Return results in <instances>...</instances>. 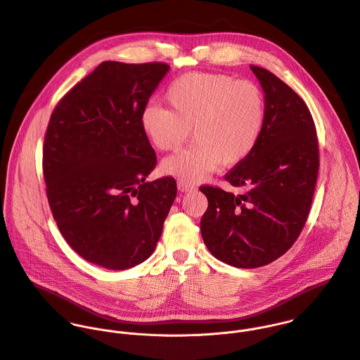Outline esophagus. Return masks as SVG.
<instances>
[{
  "mask_svg": "<svg viewBox=\"0 0 360 360\" xmlns=\"http://www.w3.org/2000/svg\"><path fill=\"white\" fill-rule=\"evenodd\" d=\"M178 189H179L181 192H189V191H193V189H195V186H193V185H191V184H188V182L178 181Z\"/></svg>",
  "mask_w": 360,
  "mask_h": 360,
  "instance_id": "obj_1",
  "label": "esophagus"
}]
</instances>
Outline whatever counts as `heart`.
I'll list each match as a JSON object with an SVG mask.
<instances>
[{
	"instance_id": "1",
	"label": "heart",
	"mask_w": 360,
	"mask_h": 360,
	"mask_svg": "<svg viewBox=\"0 0 360 360\" xmlns=\"http://www.w3.org/2000/svg\"><path fill=\"white\" fill-rule=\"evenodd\" d=\"M172 109L150 103L141 129L161 151L178 150L193 129L195 143L161 162V172L184 182L206 179L220 165L236 167L255 150L265 124L261 86L220 72H188L165 95Z\"/></svg>"
}]
</instances>
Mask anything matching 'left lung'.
<instances>
[{
    "mask_svg": "<svg viewBox=\"0 0 360 360\" xmlns=\"http://www.w3.org/2000/svg\"><path fill=\"white\" fill-rule=\"evenodd\" d=\"M265 94L261 139L224 179L244 192L200 186L209 200L200 233L213 257L236 268H259L299 238L320 168L319 140L304 101L271 71L251 65Z\"/></svg>",
    "mask_w": 360,
    "mask_h": 360,
    "instance_id": "obj_1",
    "label": "left lung"
}]
</instances>
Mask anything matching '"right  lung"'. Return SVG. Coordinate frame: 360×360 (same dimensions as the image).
Wrapping results in <instances>:
<instances>
[{
  "label": "right lung",
  "mask_w": 360,
  "mask_h": 360,
  "mask_svg": "<svg viewBox=\"0 0 360 360\" xmlns=\"http://www.w3.org/2000/svg\"><path fill=\"white\" fill-rule=\"evenodd\" d=\"M165 63L103 61L54 108L43 144L47 200L68 245L85 261L123 271L154 251L176 182L146 178L157 164L140 116Z\"/></svg>",
  "instance_id": "1"
}]
</instances>
